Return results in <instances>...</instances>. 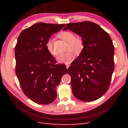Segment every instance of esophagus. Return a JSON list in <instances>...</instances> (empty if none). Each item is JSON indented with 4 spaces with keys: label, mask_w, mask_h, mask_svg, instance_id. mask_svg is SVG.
<instances>
[{
    "label": "esophagus",
    "mask_w": 128,
    "mask_h": 128,
    "mask_svg": "<svg viewBox=\"0 0 128 128\" xmlns=\"http://www.w3.org/2000/svg\"><path fill=\"white\" fill-rule=\"evenodd\" d=\"M70 64L69 63H66V68H67V69H68V67L70 66Z\"/></svg>",
    "instance_id": "esophagus-1"
}]
</instances>
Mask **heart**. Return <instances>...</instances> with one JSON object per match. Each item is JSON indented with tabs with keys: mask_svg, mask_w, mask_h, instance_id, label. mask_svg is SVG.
<instances>
[{
	"mask_svg": "<svg viewBox=\"0 0 128 128\" xmlns=\"http://www.w3.org/2000/svg\"><path fill=\"white\" fill-rule=\"evenodd\" d=\"M58 37L66 42H68V51L61 54L58 58L59 62L69 63L74 58L75 52L80 54L84 48V42L82 37H75L74 34L69 31H63L58 34ZM46 48L49 53L53 56H56L58 53L54 46L52 40L49 39L46 43Z\"/></svg>",
	"mask_w": 128,
	"mask_h": 128,
	"instance_id": "1",
	"label": "heart"
}]
</instances>
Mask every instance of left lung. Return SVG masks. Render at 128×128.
<instances>
[{"label": "left lung", "mask_w": 128, "mask_h": 128, "mask_svg": "<svg viewBox=\"0 0 128 128\" xmlns=\"http://www.w3.org/2000/svg\"><path fill=\"white\" fill-rule=\"evenodd\" d=\"M68 29L84 42L83 51L68 70L72 94L82 101H94L110 88L115 67L114 46L108 34L94 22L68 23L64 30Z\"/></svg>", "instance_id": "8db88e82"}]
</instances>
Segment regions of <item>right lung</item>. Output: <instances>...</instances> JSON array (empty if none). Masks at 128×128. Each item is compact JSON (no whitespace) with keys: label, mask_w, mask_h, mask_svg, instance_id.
<instances>
[{"label":"right lung","mask_w":128,"mask_h":128,"mask_svg":"<svg viewBox=\"0 0 128 128\" xmlns=\"http://www.w3.org/2000/svg\"><path fill=\"white\" fill-rule=\"evenodd\" d=\"M65 25L38 23L23 30L18 37L16 75L24 94L37 104H49L56 100V86L67 72L65 65L56 64L46 48L53 34Z\"/></svg>","instance_id":"add662e5"}]
</instances>
